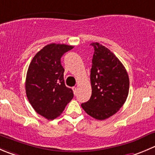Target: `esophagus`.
<instances>
[{
	"label": "esophagus",
	"mask_w": 155,
	"mask_h": 155,
	"mask_svg": "<svg viewBox=\"0 0 155 155\" xmlns=\"http://www.w3.org/2000/svg\"><path fill=\"white\" fill-rule=\"evenodd\" d=\"M77 90H78L77 87H73V93H74L75 94L77 93Z\"/></svg>",
	"instance_id": "esophagus-1"
}]
</instances>
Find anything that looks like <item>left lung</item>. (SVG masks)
Returning <instances> with one entry per match:
<instances>
[{
    "instance_id": "left-lung-1",
    "label": "left lung",
    "mask_w": 155,
    "mask_h": 155,
    "mask_svg": "<svg viewBox=\"0 0 155 155\" xmlns=\"http://www.w3.org/2000/svg\"><path fill=\"white\" fill-rule=\"evenodd\" d=\"M91 45L94 50L90 75L91 96L81 106L93 118L103 120L125 103L130 79L124 66L109 49L97 42Z\"/></svg>"
}]
</instances>
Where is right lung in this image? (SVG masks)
<instances>
[{
	"instance_id": "right-lung-1",
	"label": "right lung",
	"mask_w": 155,
	"mask_h": 155,
	"mask_svg": "<svg viewBox=\"0 0 155 155\" xmlns=\"http://www.w3.org/2000/svg\"><path fill=\"white\" fill-rule=\"evenodd\" d=\"M71 45L50 44L31 60L25 79V91L33 109L48 120L59 117L73 99V90L65 85L61 58Z\"/></svg>"
}]
</instances>
